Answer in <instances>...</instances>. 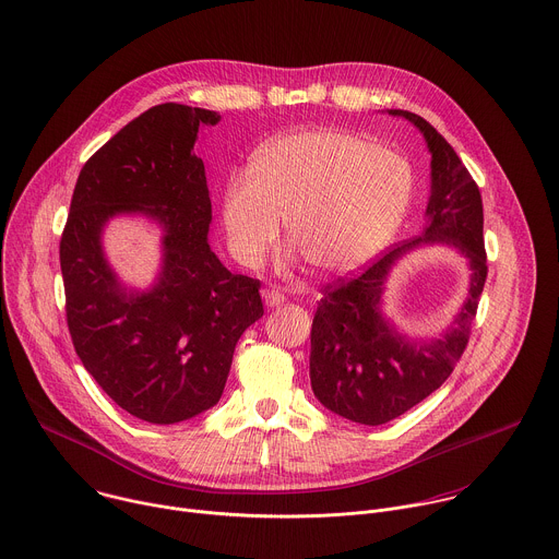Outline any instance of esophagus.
Wrapping results in <instances>:
<instances>
[{"mask_svg": "<svg viewBox=\"0 0 559 559\" xmlns=\"http://www.w3.org/2000/svg\"><path fill=\"white\" fill-rule=\"evenodd\" d=\"M263 300H265V307L267 309H276L285 302V296L281 292H274V289H265L263 292Z\"/></svg>", "mask_w": 559, "mask_h": 559, "instance_id": "obj_1", "label": "esophagus"}]
</instances>
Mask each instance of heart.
I'll return each mask as SVG.
<instances>
[{
	"instance_id": "heart-1",
	"label": "heart",
	"mask_w": 559,
	"mask_h": 559,
	"mask_svg": "<svg viewBox=\"0 0 559 559\" xmlns=\"http://www.w3.org/2000/svg\"><path fill=\"white\" fill-rule=\"evenodd\" d=\"M409 200L412 171L403 158L355 132L316 128L263 143L252 176L228 178L222 219L246 267L263 263L285 219L287 241L313 272L340 276L390 241Z\"/></svg>"
}]
</instances>
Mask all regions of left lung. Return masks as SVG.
I'll return each mask as SVG.
<instances>
[{"label":"left lung","instance_id":"8db88e82","mask_svg":"<svg viewBox=\"0 0 559 559\" xmlns=\"http://www.w3.org/2000/svg\"><path fill=\"white\" fill-rule=\"evenodd\" d=\"M412 121L431 154V193L423 235L403 241L361 276L326 285L311 329L309 377L316 399L333 414L359 425H385L436 392L460 361L488 265L484 248V202L477 182L447 143L420 115L388 108ZM427 245L457 249L469 263V294L461 311L438 336L416 338L397 331L382 309L391 270Z\"/></svg>","mask_w":559,"mask_h":559}]
</instances>
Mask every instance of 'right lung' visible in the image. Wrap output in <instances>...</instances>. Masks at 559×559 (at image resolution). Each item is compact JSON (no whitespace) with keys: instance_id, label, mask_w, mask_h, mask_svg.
Returning a JSON list of instances; mask_svg holds the SVG:
<instances>
[{"instance_id":"1","label":"right lung","mask_w":559,"mask_h":559,"mask_svg":"<svg viewBox=\"0 0 559 559\" xmlns=\"http://www.w3.org/2000/svg\"><path fill=\"white\" fill-rule=\"evenodd\" d=\"M219 112L158 104L82 167L60 239L67 324L97 385L150 425L191 420L222 399L243 331L263 316L259 281L233 274L209 246L211 198L193 145ZM115 216L162 230V265L126 286L103 250Z\"/></svg>"}]
</instances>
